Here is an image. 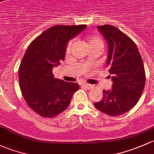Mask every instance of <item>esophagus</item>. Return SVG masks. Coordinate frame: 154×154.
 I'll return each mask as SVG.
<instances>
[{
	"label": "esophagus",
	"instance_id": "1",
	"mask_svg": "<svg viewBox=\"0 0 154 154\" xmlns=\"http://www.w3.org/2000/svg\"><path fill=\"white\" fill-rule=\"evenodd\" d=\"M82 88L86 89V90H90V89H92L93 88V85H89V84H84V85H82Z\"/></svg>",
	"mask_w": 154,
	"mask_h": 154
}]
</instances>
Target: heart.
<instances>
[{"label":"heart","instance_id":"obj_1","mask_svg":"<svg viewBox=\"0 0 154 154\" xmlns=\"http://www.w3.org/2000/svg\"><path fill=\"white\" fill-rule=\"evenodd\" d=\"M101 42L100 39L99 38H96V37H94V38H89L88 40V43L89 44H92V43H94V42ZM72 44H73V41H70L69 43L67 44V46H66V51H69V50H70L71 47L72 46Z\"/></svg>","mask_w":154,"mask_h":154}]
</instances>
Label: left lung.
I'll list each match as a JSON object with an SVG mask.
<instances>
[{
	"mask_svg": "<svg viewBox=\"0 0 154 154\" xmlns=\"http://www.w3.org/2000/svg\"><path fill=\"white\" fill-rule=\"evenodd\" d=\"M108 46L107 66L112 88L103 90V98L94 106L110 116L128 112L142 96L145 84L143 61L135 43L111 25L98 26Z\"/></svg>",
	"mask_w": 154,
	"mask_h": 154,
	"instance_id": "8db88e82",
	"label": "left lung"
}]
</instances>
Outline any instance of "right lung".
Returning <instances> with one entry per match:
<instances>
[{"instance_id": "1", "label": "right lung", "mask_w": 154, "mask_h": 154, "mask_svg": "<svg viewBox=\"0 0 154 154\" xmlns=\"http://www.w3.org/2000/svg\"><path fill=\"white\" fill-rule=\"evenodd\" d=\"M87 25L52 26L28 47L18 69L20 91L28 106L40 116H56L65 110L79 85L55 79L53 69L65 57L66 46Z\"/></svg>"}]
</instances>
